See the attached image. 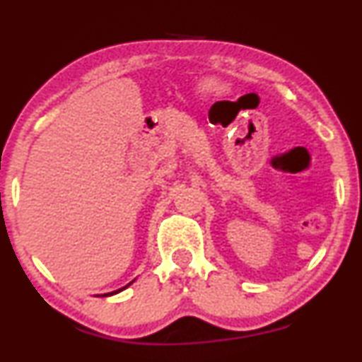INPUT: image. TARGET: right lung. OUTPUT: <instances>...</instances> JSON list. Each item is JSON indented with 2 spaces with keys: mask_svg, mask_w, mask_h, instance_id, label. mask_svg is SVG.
Returning a JSON list of instances; mask_svg holds the SVG:
<instances>
[{
  "mask_svg": "<svg viewBox=\"0 0 362 362\" xmlns=\"http://www.w3.org/2000/svg\"><path fill=\"white\" fill-rule=\"evenodd\" d=\"M126 286H128V285H126ZM126 286H124V288H126ZM121 290H123V288H121ZM116 291H119V290H116ZM116 291H111V293H116ZM111 293H106V295H111Z\"/></svg>",
  "mask_w": 362,
  "mask_h": 362,
  "instance_id": "obj_1",
  "label": "right lung"
}]
</instances>
